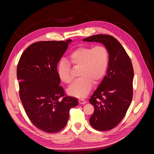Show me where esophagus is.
<instances>
[{
  "label": "esophagus",
  "instance_id": "34e87169",
  "mask_svg": "<svg viewBox=\"0 0 154 154\" xmlns=\"http://www.w3.org/2000/svg\"><path fill=\"white\" fill-rule=\"evenodd\" d=\"M79 103L81 105H84L86 103V101L83 99H80L79 100Z\"/></svg>",
  "mask_w": 154,
  "mask_h": 154
}]
</instances>
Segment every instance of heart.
Returning a JSON list of instances; mask_svg holds the SVG:
<instances>
[{"label":"heart","mask_w":154,"mask_h":154,"mask_svg":"<svg viewBox=\"0 0 154 154\" xmlns=\"http://www.w3.org/2000/svg\"><path fill=\"white\" fill-rule=\"evenodd\" d=\"M69 62L74 68H80L81 78L68 88L67 92L71 96L83 97L90 92L94 83L97 84L103 78L109 66V54L104 46H83L72 51L69 55ZM58 74L66 84H71L73 81L72 69L66 60L59 62Z\"/></svg>","instance_id":"obj_1"}]
</instances>
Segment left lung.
I'll use <instances>...</instances> for the list:
<instances>
[{
	"label": "left lung",
	"mask_w": 154,
	"mask_h": 154,
	"mask_svg": "<svg viewBox=\"0 0 154 154\" xmlns=\"http://www.w3.org/2000/svg\"><path fill=\"white\" fill-rule=\"evenodd\" d=\"M105 45L109 54L106 74L89 100L94 112L89 119L97 130L116 127L123 119L131 103L134 69L131 60L119 41L108 35H95L83 39Z\"/></svg>",
	"instance_id": "1"
}]
</instances>
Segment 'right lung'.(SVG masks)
<instances>
[{"label":"right lung","mask_w":154,"mask_h":154,"mask_svg":"<svg viewBox=\"0 0 154 154\" xmlns=\"http://www.w3.org/2000/svg\"><path fill=\"white\" fill-rule=\"evenodd\" d=\"M72 40L42 41L30 45L17 69L19 95L27 116L40 130L58 132L66 125L77 98L66 96L60 86L57 64Z\"/></svg>","instance_id":"right-lung-1"}]
</instances>
